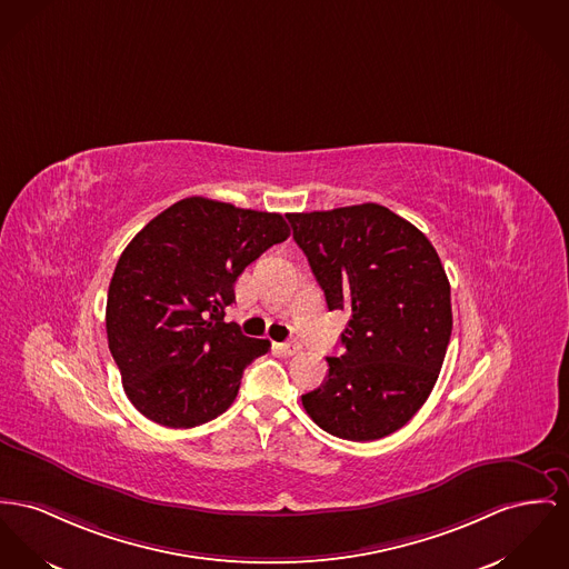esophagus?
Returning a JSON list of instances; mask_svg holds the SVG:
<instances>
[{"mask_svg":"<svg viewBox=\"0 0 569 569\" xmlns=\"http://www.w3.org/2000/svg\"><path fill=\"white\" fill-rule=\"evenodd\" d=\"M276 349L282 353V356H296L302 347H300V342L296 341H287V342H276Z\"/></svg>","mask_w":569,"mask_h":569,"instance_id":"1","label":"esophagus"}]
</instances>
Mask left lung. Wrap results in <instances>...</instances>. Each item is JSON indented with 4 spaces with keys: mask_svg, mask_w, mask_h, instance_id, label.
<instances>
[{
    "mask_svg": "<svg viewBox=\"0 0 569 569\" xmlns=\"http://www.w3.org/2000/svg\"><path fill=\"white\" fill-rule=\"evenodd\" d=\"M287 218L328 310L349 315L342 356L328 358L303 410L337 438L379 440L417 415L440 376L453 330L445 267L415 224L376 202Z\"/></svg>",
    "mask_w": 569,
    "mask_h": 569,
    "instance_id": "8db88e82",
    "label": "left lung"
}]
</instances>
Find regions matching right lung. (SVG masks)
I'll use <instances>...</instances> for the list:
<instances>
[{
  "mask_svg": "<svg viewBox=\"0 0 569 569\" xmlns=\"http://www.w3.org/2000/svg\"><path fill=\"white\" fill-rule=\"evenodd\" d=\"M287 237L280 213L191 196L131 239L110 282L106 330L140 415L190 429L227 412L269 341L243 337L224 308L241 271Z\"/></svg>",
  "mask_w": 569,
  "mask_h": 569,
  "instance_id": "add662e5",
  "label": "right lung"
}]
</instances>
